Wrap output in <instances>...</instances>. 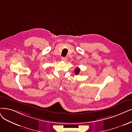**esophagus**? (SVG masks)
I'll return each instance as SVG.
<instances>
[{
    "label": "esophagus",
    "mask_w": 132,
    "mask_h": 132,
    "mask_svg": "<svg viewBox=\"0 0 132 132\" xmlns=\"http://www.w3.org/2000/svg\"><path fill=\"white\" fill-rule=\"evenodd\" d=\"M62 61L63 62H65L67 61V57H62Z\"/></svg>",
    "instance_id": "obj_1"
}]
</instances>
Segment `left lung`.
I'll return each instance as SVG.
<instances>
[{"label":"left lung","mask_w":132,"mask_h":132,"mask_svg":"<svg viewBox=\"0 0 132 132\" xmlns=\"http://www.w3.org/2000/svg\"><path fill=\"white\" fill-rule=\"evenodd\" d=\"M80 69L79 68H76L75 69V73L76 75H78V73H80Z\"/></svg>","instance_id":"1"}]
</instances>
